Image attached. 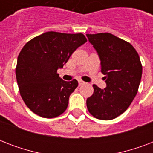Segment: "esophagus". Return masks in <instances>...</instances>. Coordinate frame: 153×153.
I'll return each instance as SVG.
<instances>
[{"mask_svg":"<svg viewBox=\"0 0 153 153\" xmlns=\"http://www.w3.org/2000/svg\"><path fill=\"white\" fill-rule=\"evenodd\" d=\"M85 84V82L82 81V80H79V86H82V85H83Z\"/></svg>","mask_w":153,"mask_h":153,"instance_id":"obj_1","label":"esophagus"}]
</instances>
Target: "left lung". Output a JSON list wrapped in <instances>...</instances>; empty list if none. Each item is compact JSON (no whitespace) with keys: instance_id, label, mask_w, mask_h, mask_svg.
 <instances>
[{"instance_id":"left-lung-1","label":"left lung","mask_w":153,"mask_h":153,"mask_svg":"<svg viewBox=\"0 0 153 153\" xmlns=\"http://www.w3.org/2000/svg\"><path fill=\"white\" fill-rule=\"evenodd\" d=\"M101 61V71L106 87L93 85L94 94L86 99L91 115L100 120H112L130 105L139 88L142 65L129 43L110 33L86 34Z\"/></svg>"}]
</instances>
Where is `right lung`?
Segmentation results:
<instances>
[{
	"mask_svg": "<svg viewBox=\"0 0 153 153\" xmlns=\"http://www.w3.org/2000/svg\"><path fill=\"white\" fill-rule=\"evenodd\" d=\"M86 41L82 33L48 32L24 46L18 55L16 77L21 98L34 114L53 118L67 109L70 95L79 83L75 79H60L57 70Z\"/></svg>",
	"mask_w": 153,
	"mask_h": 153,
	"instance_id": "1",
	"label": "right lung"
}]
</instances>
